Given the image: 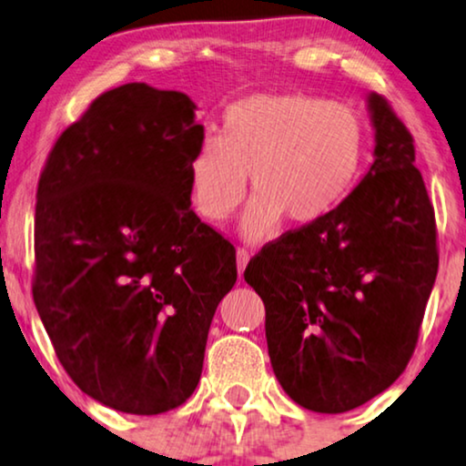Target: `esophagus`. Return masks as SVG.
<instances>
[{
	"label": "esophagus",
	"mask_w": 466,
	"mask_h": 466,
	"mask_svg": "<svg viewBox=\"0 0 466 466\" xmlns=\"http://www.w3.org/2000/svg\"><path fill=\"white\" fill-rule=\"evenodd\" d=\"M248 263H250V252H248L246 248H238V271H239V276H244Z\"/></svg>",
	"instance_id": "1"
}]
</instances>
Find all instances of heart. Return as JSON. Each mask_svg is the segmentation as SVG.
I'll return each instance as SVG.
<instances>
[{
  "label": "heart",
  "instance_id": "heart-1",
  "mask_svg": "<svg viewBox=\"0 0 466 466\" xmlns=\"http://www.w3.org/2000/svg\"><path fill=\"white\" fill-rule=\"evenodd\" d=\"M367 131L346 104L305 93H258L222 114L220 136H206L188 161L197 214L225 220L246 195V239L271 238L284 220L311 227L352 193L365 161Z\"/></svg>",
  "mask_w": 466,
  "mask_h": 466
}]
</instances>
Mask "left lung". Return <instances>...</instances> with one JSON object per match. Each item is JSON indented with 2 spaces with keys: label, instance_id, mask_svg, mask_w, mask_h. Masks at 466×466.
Returning <instances> with one entry per match:
<instances>
[{
  "label": "left lung",
  "instance_id": "left-lung-1",
  "mask_svg": "<svg viewBox=\"0 0 466 466\" xmlns=\"http://www.w3.org/2000/svg\"><path fill=\"white\" fill-rule=\"evenodd\" d=\"M373 163L327 218L265 246L244 278L265 303L273 373L297 405L343 413L378 397L416 348L439 254L413 139L367 95Z\"/></svg>",
  "mask_w": 466,
  "mask_h": 466
}]
</instances>
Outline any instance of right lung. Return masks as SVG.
I'll return each instance as SVG.
<instances>
[{
    "instance_id": "add662e5",
    "label": "right lung",
    "mask_w": 466,
    "mask_h": 466,
    "mask_svg": "<svg viewBox=\"0 0 466 466\" xmlns=\"http://www.w3.org/2000/svg\"><path fill=\"white\" fill-rule=\"evenodd\" d=\"M197 106L144 82L97 97L37 184L34 301L76 386L155 416L199 384L235 248L190 209Z\"/></svg>"
}]
</instances>
